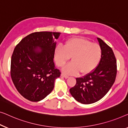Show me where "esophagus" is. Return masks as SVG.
<instances>
[{
	"mask_svg": "<svg viewBox=\"0 0 128 128\" xmlns=\"http://www.w3.org/2000/svg\"><path fill=\"white\" fill-rule=\"evenodd\" d=\"M61 76H62V77H64V78H66V79L68 78V77H69V76H68V75H65V74H62L61 75Z\"/></svg>",
	"mask_w": 128,
	"mask_h": 128,
	"instance_id": "obj_1",
	"label": "esophagus"
}]
</instances>
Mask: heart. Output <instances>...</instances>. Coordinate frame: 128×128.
Listing matches in <instances>:
<instances>
[{
    "label": "heart",
    "mask_w": 128,
    "mask_h": 128,
    "mask_svg": "<svg viewBox=\"0 0 128 128\" xmlns=\"http://www.w3.org/2000/svg\"><path fill=\"white\" fill-rule=\"evenodd\" d=\"M102 54L99 44L82 38H73L66 40L64 46L56 47L54 60L57 66L62 67L72 57V62L65 66L62 71L69 75L77 74L80 72L85 75L98 66Z\"/></svg>",
    "instance_id": "1"
}]
</instances>
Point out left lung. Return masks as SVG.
Returning a JSON list of instances; mask_svg holds the SVG:
<instances>
[{"mask_svg":"<svg viewBox=\"0 0 128 128\" xmlns=\"http://www.w3.org/2000/svg\"><path fill=\"white\" fill-rule=\"evenodd\" d=\"M102 54L98 66L81 78H76V84L70 89L77 102L89 104L98 102L107 94L114 84L116 75V60L112 48L98 38Z\"/></svg>","mask_w":128,"mask_h":128,"instance_id":"1","label":"left lung"}]
</instances>
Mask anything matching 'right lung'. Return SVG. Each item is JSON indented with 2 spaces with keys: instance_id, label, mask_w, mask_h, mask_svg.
Returning <instances> with one entry per match:
<instances>
[{
  "instance_id": "1",
  "label": "right lung",
  "mask_w": 128,
  "mask_h": 128,
  "mask_svg": "<svg viewBox=\"0 0 128 128\" xmlns=\"http://www.w3.org/2000/svg\"><path fill=\"white\" fill-rule=\"evenodd\" d=\"M60 32H37L26 36L16 46L11 60V77L26 99L39 102L53 90L60 72L54 62Z\"/></svg>"
}]
</instances>
